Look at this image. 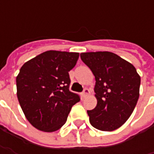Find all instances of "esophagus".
<instances>
[{
	"instance_id": "esophagus-1",
	"label": "esophagus",
	"mask_w": 154,
	"mask_h": 154,
	"mask_svg": "<svg viewBox=\"0 0 154 154\" xmlns=\"http://www.w3.org/2000/svg\"><path fill=\"white\" fill-rule=\"evenodd\" d=\"M89 94H90V91H89V89H88V88H85V89H84V91H83V92H82V96H83V98H86V97H87Z\"/></svg>"
}]
</instances>
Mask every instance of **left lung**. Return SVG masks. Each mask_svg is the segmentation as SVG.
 Wrapping results in <instances>:
<instances>
[{"instance_id": "obj_1", "label": "left lung", "mask_w": 154, "mask_h": 154, "mask_svg": "<svg viewBox=\"0 0 154 154\" xmlns=\"http://www.w3.org/2000/svg\"><path fill=\"white\" fill-rule=\"evenodd\" d=\"M82 62L95 76L97 106L87 110L92 127L102 131L120 128L139 98L140 77L131 63L112 52L81 53Z\"/></svg>"}]
</instances>
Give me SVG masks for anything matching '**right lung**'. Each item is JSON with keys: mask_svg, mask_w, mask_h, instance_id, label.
I'll use <instances>...</instances> for the list:
<instances>
[{"mask_svg": "<svg viewBox=\"0 0 154 154\" xmlns=\"http://www.w3.org/2000/svg\"><path fill=\"white\" fill-rule=\"evenodd\" d=\"M79 53L45 51L26 62L16 78L17 97L26 119L33 127L54 132L67 122L80 95L69 91L68 72Z\"/></svg>", "mask_w": 154, "mask_h": 154, "instance_id": "obj_1", "label": "right lung"}]
</instances>
